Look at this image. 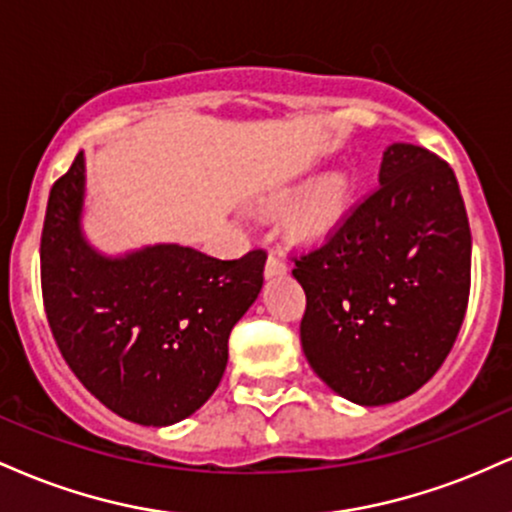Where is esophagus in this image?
Listing matches in <instances>:
<instances>
[{"mask_svg": "<svg viewBox=\"0 0 512 512\" xmlns=\"http://www.w3.org/2000/svg\"><path fill=\"white\" fill-rule=\"evenodd\" d=\"M286 260L279 255V252H269L267 264H264V274L267 276H276V274H286Z\"/></svg>", "mask_w": 512, "mask_h": 512, "instance_id": "esophagus-1", "label": "esophagus"}]
</instances>
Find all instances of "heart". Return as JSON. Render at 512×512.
Returning a JSON list of instances; mask_svg holds the SVG:
<instances>
[{"label":"heart","instance_id":"obj_1","mask_svg":"<svg viewBox=\"0 0 512 512\" xmlns=\"http://www.w3.org/2000/svg\"><path fill=\"white\" fill-rule=\"evenodd\" d=\"M351 192H354V185L342 170L322 173L291 204V231L301 238H317L327 233L349 209Z\"/></svg>","mask_w":512,"mask_h":512}]
</instances>
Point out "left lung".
Instances as JSON below:
<instances>
[{
    "instance_id": "left-lung-1",
    "label": "left lung",
    "mask_w": 512,
    "mask_h": 512,
    "mask_svg": "<svg viewBox=\"0 0 512 512\" xmlns=\"http://www.w3.org/2000/svg\"><path fill=\"white\" fill-rule=\"evenodd\" d=\"M293 262L310 368L363 407L409 397L467 313L472 233L455 173L424 146H387L380 185Z\"/></svg>"
}]
</instances>
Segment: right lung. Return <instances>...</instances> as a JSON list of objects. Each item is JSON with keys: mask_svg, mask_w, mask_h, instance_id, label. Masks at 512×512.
<instances>
[{"mask_svg": "<svg viewBox=\"0 0 512 512\" xmlns=\"http://www.w3.org/2000/svg\"><path fill=\"white\" fill-rule=\"evenodd\" d=\"M84 154L52 185L40 284L52 337L81 385L122 419L170 426L221 383L233 325L255 303L267 252L216 260L182 245L105 257L81 236Z\"/></svg>", "mask_w": 512, "mask_h": 512, "instance_id": "right-lung-1", "label": "right lung"}]
</instances>
